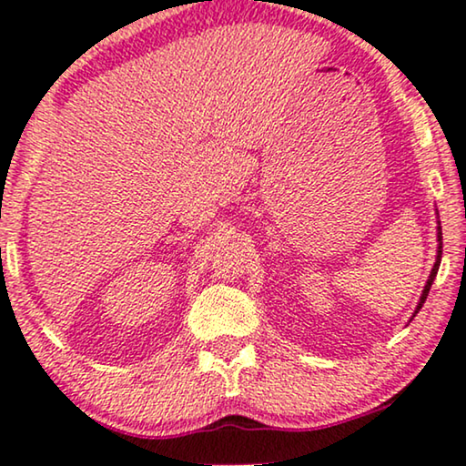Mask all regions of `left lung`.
<instances>
[{"instance_id": "obj_1", "label": "left lung", "mask_w": 466, "mask_h": 466, "mask_svg": "<svg viewBox=\"0 0 466 466\" xmlns=\"http://www.w3.org/2000/svg\"><path fill=\"white\" fill-rule=\"evenodd\" d=\"M437 241H440V246H437V258H435V265H433V268H431V275H429V279H427V286H424V289H422L420 302H418V307H416V311H414V315H412V317H416V313L420 311V309H422L424 300H427V296H429V289H431V286H433V281H435V275H437V271H440V262H441V227H437Z\"/></svg>"}]
</instances>
